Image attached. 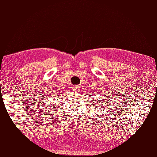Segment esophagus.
Returning a JSON list of instances; mask_svg holds the SVG:
<instances>
[{
	"label": "esophagus",
	"mask_w": 157,
	"mask_h": 157,
	"mask_svg": "<svg viewBox=\"0 0 157 157\" xmlns=\"http://www.w3.org/2000/svg\"><path fill=\"white\" fill-rule=\"evenodd\" d=\"M78 90H79V86H74L73 87V91L76 92Z\"/></svg>",
	"instance_id": "34e87169"
}]
</instances>
